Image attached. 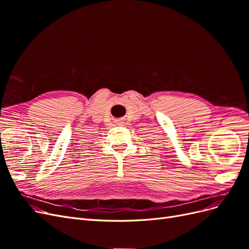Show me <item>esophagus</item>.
<instances>
[{
	"instance_id": "34e87169",
	"label": "esophagus",
	"mask_w": 249,
	"mask_h": 249,
	"mask_svg": "<svg viewBox=\"0 0 249 249\" xmlns=\"http://www.w3.org/2000/svg\"><path fill=\"white\" fill-rule=\"evenodd\" d=\"M117 124H123V122H118V123H116Z\"/></svg>"
}]
</instances>
